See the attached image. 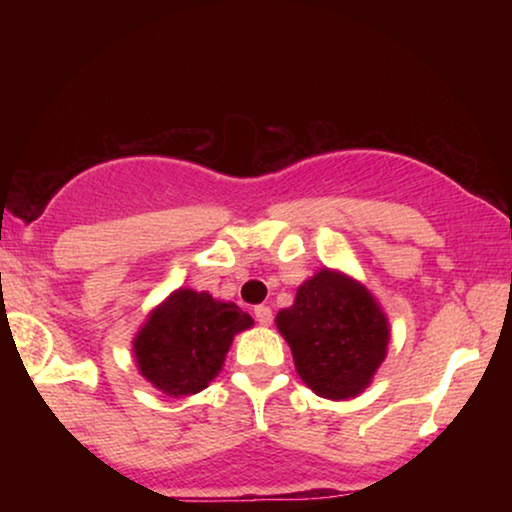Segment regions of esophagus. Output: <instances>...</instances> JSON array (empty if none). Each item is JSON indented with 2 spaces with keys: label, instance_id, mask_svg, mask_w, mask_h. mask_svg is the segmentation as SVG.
Returning <instances> with one entry per match:
<instances>
[{
  "label": "esophagus",
  "instance_id": "34e87169",
  "mask_svg": "<svg viewBox=\"0 0 512 512\" xmlns=\"http://www.w3.org/2000/svg\"><path fill=\"white\" fill-rule=\"evenodd\" d=\"M255 320L260 322L262 327L272 325V308H267V305H257V308H255Z\"/></svg>",
  "mask_w": 512,
  "mask_h": 512
}]
</instances>
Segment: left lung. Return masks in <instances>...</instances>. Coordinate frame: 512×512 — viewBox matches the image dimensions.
<instances>
[{"label":"left lung","instance_id":"obj_1","mask_svg":"<svg viewBox=\"0 0 512 512\" xmlns=\"http://www.w3.org/2000/svg\"><path fill=\"white\" fill-rule=\"evenodd\" d=\"M296 373L317 397L354 399L373 383L390 344V320L361 281L322 267L305 279L291 308L276 313Z\"/></svg>","mask_w":512,"mask_h":512}]
</instances>
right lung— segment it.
<instances>
[{"mask_svg": "<svg viewBox=\"0 0 512 512\" xmlns=\"http://www.w3.org/2000/svg\"><path fill=\"white\" fill-rule=\"evenodd\" d=\"M255 320L207 291L175 289L132 339L139 375L168 397L197 395L221 373L233 337Z\"/></svg>", "mask_w": 512, "mask_h": 512, "instance_id": "obj_1", "label": "right lung"}]
</instances>
